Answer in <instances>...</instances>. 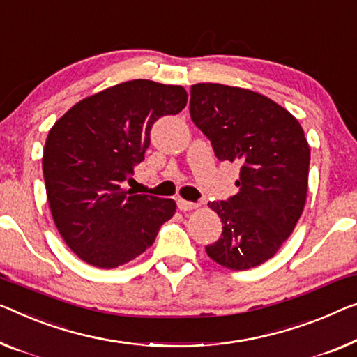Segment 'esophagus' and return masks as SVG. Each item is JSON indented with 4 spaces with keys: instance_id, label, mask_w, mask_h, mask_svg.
Instances as JSON below:
<instances>
[{
    "instance_id": "1",
    "label": "esophagus",
    "mask_w": 357,
    "mask_h": 357,
    "mask_svg": "<svg viewBox=\"0 0 357 357\" xmlns=\"http://www.w3.org/2000/svg\"><path fill=\"white\" fill-rule=\"evenodd\" d=\"M178 208L181 211H190V210L199 208V204H194V202H188V200H184V199H179L178 200Z\"/></svg>"
}]
</instances>
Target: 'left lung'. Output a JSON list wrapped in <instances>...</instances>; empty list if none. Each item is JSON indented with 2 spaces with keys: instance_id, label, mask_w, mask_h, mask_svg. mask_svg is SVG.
Masks as SVG:
<instances>
[{
  "instance_id": "8db88e82",
  "label": "left lung",
  "mask_w": 357,
  "mask_h": 357,
  "mask_svg": "<svg viewBox=\"0 0 357 357\" xmlns=\"http://www.w3.org/2000/svg\"><path fill=\"white\" fill-rule=\"evenodd\" d=\"M190 119L220 160L242 165L238 194L208 204L221 218L222 234L206 255L232 271L263 264L290 237L305 208L311 158L305 131L273 99L220 83L190 88Z\"/></svg>"
}]
</instances>
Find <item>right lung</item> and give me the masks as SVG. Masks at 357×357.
<instances>
[{"label": "right lung", "instance_id": "right-lung-1", "mask_svg": "<svg viewBox=\"0 0 357 357\" xmlns=\"http://www.w3.org/2000/svg\"><path fill=\"white\" fill-rule=\"evenodd\" d=\"M185 104L183 86L131 79L82 99L47 132L43 174L51 215L84 263H130L173 218V199L132 194L121 183L144 160L153 121Z\"/></svg>", "mask_w": 357, "mask_h": 357}]
</instances>
